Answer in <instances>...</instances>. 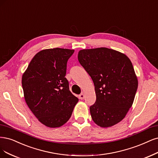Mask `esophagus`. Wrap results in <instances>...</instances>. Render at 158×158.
<instances>
[{
    "instance_id": "esophagus-1",
    "label": "esophagus",
    "mask_w": 158,
    "mask_h": 158,
    "mask_svg": "<svg viewBox=\"0 0 158 158\" xmlns=\"http://www.w3.org/2000/svg\"><path fill=\"white\" fill-rule=\"evenodd\" d=\"M85 98V95L84 94H81L79 95V99H84Z\"/></svg>"
}]
</instances>
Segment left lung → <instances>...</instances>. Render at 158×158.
<instances>
[{
  "label": "left lung",
  "instance_id": "1",
  "mask_svg": "<svg viewBox=\"0 0 158 158\" xmlns=\"http://www.w3.org/2000/svg\"><path fill=\"white\" fill-rule=\"evenodd\" d=\"M78 61L95 85L91 118L101 127L121 122L131 107L138 88L133 64L125 54L107 48L79 51Z\"/></svg>",
  "mask_w": 158,
  "mask_h": 158
}]
</instances>
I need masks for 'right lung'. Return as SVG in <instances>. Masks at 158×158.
<instances>
[{"label": "right lung", "instance_id": "obj_1", "mask_svg": "<svg viewBox=\"0 0 158 158\" xmlns=\"http://www.w3.org/2000/svg\"><path fill=\"white\" fill-rule=\"evenodd\" d=\"M74 50H43L32 58L22 77L27 105L44 126L59 127L72 115L78 99L69 90L65 78L68 59Z\"/></svg>", "mask_w": 158, "mask_h": 158}]
</instances>
